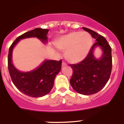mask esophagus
I'll list each match as a JSON object with an SVG mask.
<instances>
[{
  "instance_id": "obj_1",
  "label": "esophagus",
  "mask_w": 124,
  "mask_h": 124,
  "mask_svg": "<svg viewBox=\"0 0 124 124\" xmlns=\"http://www.w3.org/2000/svg\"><path fill=\"white\" fill-rule=\"evenodd\" d=\"M66 65H67V64H66V63L63 61V63H62V67H64V66H66Z\"/></svg>"
}]
</instances>
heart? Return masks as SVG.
Returning a JSON list of instances; mask_svg holds the SVG:
<instances>
[{"label":"heart","mask_w":124,"mask_h":124,"mask_svg":"<svg viewBox=\"0 0 124 124\" xmlns=\"http://www.w3.org/2000/svg\"><path fill=\"white\" fill-rule=\"evenodd\" d=\"M56 46L65 52V58L71 63H78L85 59L93 45L89 34L72 31L61 36L55 42Z\"/></svg>","instance_id":"obj_1"}]
</instances>
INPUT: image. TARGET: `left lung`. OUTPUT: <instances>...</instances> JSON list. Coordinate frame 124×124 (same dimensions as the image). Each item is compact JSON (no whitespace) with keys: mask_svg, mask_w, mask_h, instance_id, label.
Returning <instances> with one entry per match:
<instances>
[{"mask_svg":"<svg viewBox=\"0 0 124 124\" xmlns=\"http://www.w3.org/2000/svg\"><path fill=\"white\" fill-rule=\"evenodd\" d=\"M83 28L96 39V42L83 61L76 64H70L73 70L70 84L77 93L88 96L100 91L109 81L112 71V50L104 37L92 30ZM97 47L102 51L99 58L94 55Z\"/></svg>","mask_w":124,"mask_h":124,"instance_id":"8db88e82","label":"left lung"}]
</instances>
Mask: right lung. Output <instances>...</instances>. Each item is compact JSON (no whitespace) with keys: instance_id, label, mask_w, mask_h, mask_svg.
<instances>
[{"instance_id":"1","label":"right lung","mask_w":124,"mask_h":124,"mask_svg":"<svg viewBox=\"0 0 124 124\" xmlns=\"http://www.w3.org/2000/svg\"><path fill=\"white\" fill-rule=\"evenodd\" d=\"M48 31V29L37 28L25 33L16 38L8 50V68L12 81L20 91L30 97H43L51 91L56 76L61 71L62 61L45 60L31 71H20L13 64V50L20 40L25 38H37L43 44H46Z\"/></svg>"}]
</instances>
